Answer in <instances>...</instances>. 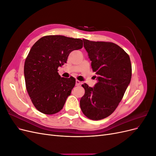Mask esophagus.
Instances as JSON below:
<instances>
[{
	"label": "esophagus",
	"instance_id": "1",
	"mask_svg": "<svg viewBox=\"0 0 156 156\" xmlns=\"http://www.w3.org/2000/svg\"><path fill=\"white\" fill-rule=\"evenodd\" d=\"M81 81H79V80H76V81H75V84H76V85L77 86H79V85H81Z\"/></svg>",
	"mask_w": 156,
	"mask_h": 156
}]
</instances>
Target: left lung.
<instances>
[{
  "label": "left lung",
  "instance_id": "obj_1",
  "mask_svg": "<svg viewBox=\"0 0 156 156\" xmlns=\"http://www.w3.org/2000/svg\"><path fill=\"white\" fill-rule=\"evenodd\" d=\"M83 40L98 82L94 88L82 84L85 92L80 107L89 119L100 120L110 116L123 98L131 79V60L126 52L112 42Z\"/></svg>",
  "mask_w": 156,
  "mask_h": 156
}]
</instances>
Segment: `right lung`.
<instances>
[{
    "label": "right lung",
    "instance_id": "add662e5",
    "mask_svg": "<svg viewBox=\"0 0 156 156\" xmlns=\"http://www.w3.org/2000/svg\"><path fill=\"white\" fill-rule=\"evenodd\" d=\"M83 40L61 35L41 37L33 45L24 66L26 88L36 109L53 115L62 108L75 85V79L61 77L58 68L69 53L83 48Z\"/></svg>",
    "mask_w": 156,
    "mask_h": 156
}]
</instances>
